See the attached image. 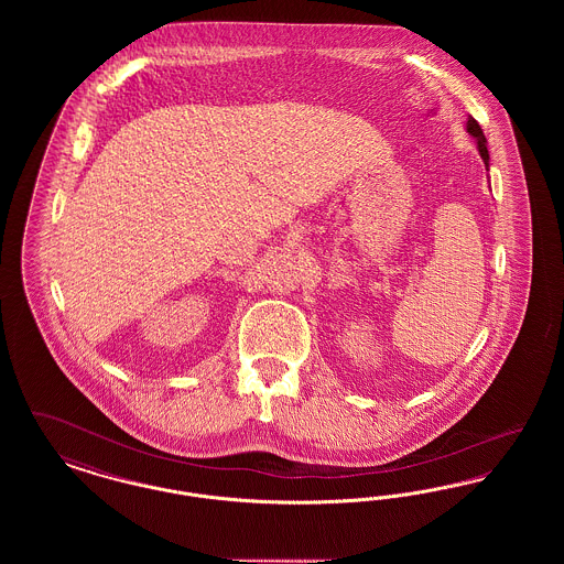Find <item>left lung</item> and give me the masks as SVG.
I'll return each instance as SVG.
<instances>
[{"label": "left lung", "mask_w": 564, "mask_h": 564, "mask_svg": "<svg viewBox=\"0 0 564 564\" xmlns=\"http://www.w3.org/2000/svg\"><path fill=\"white\" fill-rule=\"evenodd\" d=\"M465 131L471 134L474 139H476V145H478V152H480V159L484 161V166L488 169V162H490V156H488V150H486V137H484L482 129H480V124L469 116L467 118V122H465Z\"/></svg>", "instance_id": "left-lung-1"}]
</instances>
